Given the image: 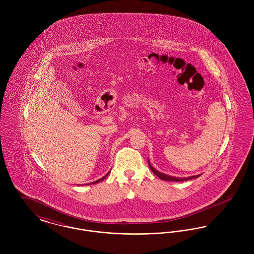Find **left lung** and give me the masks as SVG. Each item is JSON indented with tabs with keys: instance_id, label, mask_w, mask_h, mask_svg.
I'll use <instances>...</instances> for the list:
<instances>
[{
	"instance_id": "obj_1",
	"label": "left lung",
	"mask_w": 254,
	"mask_h": 254,
	"mask_svg": "<svg viewBox=\"0 0 254 254\" xmlns=\"http://www.w3.org/2000/svg\"><path fill=\"white\" fill-rule=\"evenodd\" d=\"M148 166H149V169L152 170V172L158 176L160 179H162V180H165V181H169V182H183V181H188V180H190V179H194V178H197V177H199L200 175H195V176H190V177H187V178H177V177H172V176H169V175H166V174H164V173H162V172H159L158 170L154 169L150 164H149V161H148Z\"/></svg>"
}]
</instances>
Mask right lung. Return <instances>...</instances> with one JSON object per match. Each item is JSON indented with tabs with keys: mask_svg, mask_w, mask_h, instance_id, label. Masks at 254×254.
Wrapping results in <instances>:
<instances>
[{
	"mask_svg": "<svg viewBox=\"0 0 254 254\" xmlns=\"http://www.w3.org/2000/svg\"><path fill=\"white\" fill-rule=\"evenodd\" d=\"M109 173H107V174H106V175H105V176H104V177H102V178H101V179H99V180H97V181L92 182V183H90V185H91V184H97V183H100V182L103 181V180H104V179H105V178H106V177H107V176H108V175H109Z\"/></svg>",
	"mask_w": 254,
	"mask_h": 254,
	"instance_id": "add662e5",
	"label": "right lung"
}]
</instances>
